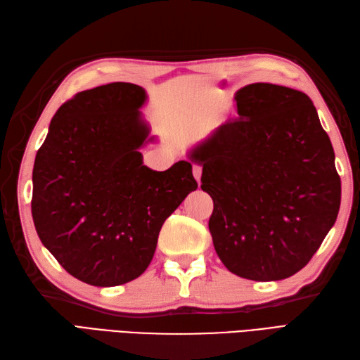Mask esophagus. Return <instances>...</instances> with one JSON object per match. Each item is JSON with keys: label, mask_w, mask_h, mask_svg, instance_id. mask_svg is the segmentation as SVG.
<instances>
[{"label": "esophagus", "mask_w": 360, "mask_h": 360, "mask_svg": "<svg viewBox=\"0 0 360 360\" xmlns=\"http://www.w3.org/2000/svg\"><path fill=\"white\" fill-rule=\"evenodd\" d=\"M201 171H203V169H201V166L200 165H194V166H192V174H194V179L200 183V180H201Z\"/></svg>", "instance_id": "obj_1"}]
</instances>
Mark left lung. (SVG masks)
Segmentation results:
<instances>
[{"label":"left lung","instance_id":"obj_1","mask_svg":"<svg viewBox=\"0 0 360 360\" xmlns=\"http://www.w3.org/2000/svg\"><path fill=\"white\" fill-rule=\"evenodd\" d=\"M238 117L192 148L212 197L209 231L232 274L252 281L295 275L335 224L340 179L311 99L275 84L235 94Z\"/></svg>","mask_w":360,"mask_h":360}]
</instances>
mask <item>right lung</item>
<instances>
[{
  "mask_svg": "<svg viewBox=\"0 0 360 360\" xmlns=\"http://www.w3.org/2000/svg\"><path fill=\"white\" fill-rule=\"evenodd\" d=\"M142 86L112 82L59 107L33 166L32 217L39 240L79 281L112 287L150 266L165 223L197 189L192 165H143L153 142Z\"/></svg>",
  "mask_w": 360,
  "mask_h": 360,
  "instance_id": "1",
  "label": "right lung"
}]
</instances>
